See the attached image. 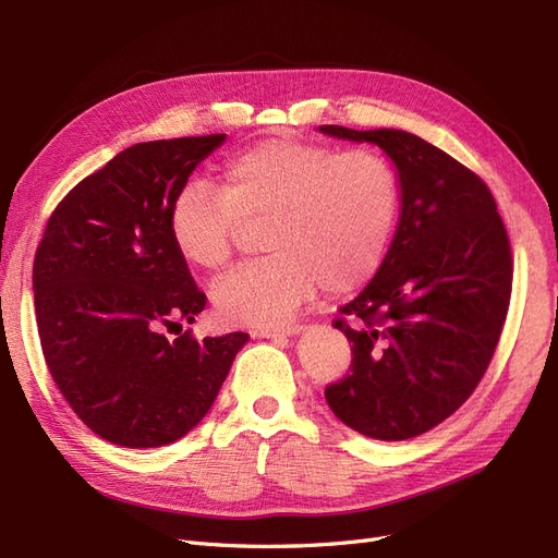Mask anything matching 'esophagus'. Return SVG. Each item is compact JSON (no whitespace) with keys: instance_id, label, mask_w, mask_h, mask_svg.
Instances as JSON below:
<instances>
[{"instance_id":"obj_1","label":"esophagus","mask_w":558,"mask_h":558,"mask_svg":"<svg viewBox=\"0 0 558 558\" xmlns=\"http://www.w3.org/2000/svg\"><path fill=\"white\" fill-rule=\"evenodd\" d=\"M303 331L301 324H287L280 328H255L253 336L255 338H271V340H280V338H292L299 336Z\"/></svg>"}]
</instances>
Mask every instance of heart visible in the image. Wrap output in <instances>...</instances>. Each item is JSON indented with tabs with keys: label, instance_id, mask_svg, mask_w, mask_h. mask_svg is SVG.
<instances>
[{
	"label": "heart",
	"instance_id": "b5f03b06",
	"mask_svg": "<svg viewBox=\"0 0 558 558\" xmlns=\"http://www.w3.org/2000/svg\"><path fill=\"white\" fill-rule=\"evenodd\" d=\"M218 191L181 185L168 232L181 259L202 271L230 262L241 227L264 222V259L214 287L218 315L271 328L322 284L352 292L377 274L400 209L396 170L373 149L338 151L303 140H264L220 165Z\"/></svg>",
	"mask_w": 558,
	"mask_h": 558
}]
</instances>
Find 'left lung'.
<instances>
[{
	"label": "left lung",
	"mask_w": 558,
	"mask_h": 558,
	"mask_svg": "<svg viewBox=\"0 0 558 558\" xmlns=\"http://www.w3.org/2000/svg\"><path fill=\"white\" fill-rule=\"evenodd\" d=\"M319 131L377 144L400 183L398 230L379 271L333 322L352 342V367L324 396L369 439L418 437L466 402L497 349L512 287L506 227L487 185L423 137Z\"/></svg>",
	"instance_id": "left-lung-1"
}]
</instances>
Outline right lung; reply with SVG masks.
I'll list each match as a JSON object with an SVG mask.
<instances>
[{
	"mask_svg": "<svg viewBox=\"0 0 558 558\" xmlns=\"http://www.w3.org/2000/svg\"><path fill=\"white\" fill-rule=\"evenodd\" d=\"M225 133L140 142L82 179L34 257L38 338L77 418L123 448L181 439L206 416L247 333L168 340L206 296L168 232V211Z\"/></svg>",
	"mask_w": 558,
	"mask_h": 558,
	"instance_id": "add662e5",
	"label": "right lung"
}]
</instances>
